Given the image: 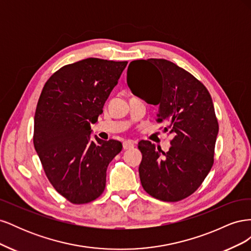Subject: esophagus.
<instances>
[{
	"mask_svg": "<svg viewBox=\"0 0 251 251\" xmlns=\"http://www.w3.org/2000/svg\"><path fill=\"white\" fill-rule=\"evenodd\" d=\"M123 147L125 150H131L134 148V142L131 140H126L123 143Z\"/></svg>",
	"mask_w": 251,
	"mask_h": 251,
	"instance_id": "obj_1",
	"label": "esophagus"
}]
</instances>
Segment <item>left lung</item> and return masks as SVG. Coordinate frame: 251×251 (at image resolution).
<instances>
[{"instance_id": "1", "label": "left lung", "mask_w": 251, "mask_h": 251, "mask_svg": "<svg viewBox=\"0 0 251 251\" xmlns=\"http://www.w3.org/2000/svg\"><path fill=\"white\" fill-rule=\"evenodd\" d=\"M137 75L146 79L143 87ZM126 81L135 95L158 105L157 121L168 125L164 132L173 136L166 153L151 141L138 143L142 187L165 202L187 198L214 164L219 124L208 90L194 75L162 58L133 60Z\"/></svg>"}]
</instances>
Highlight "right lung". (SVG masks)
Returning a JSON list of instances; mask_svg holds the SVG:
<instances>
[{
	"label": "right lung",
	"mask_w": 251,
	"mask_h": 251,
	"mask_svg": "<svg viewBox=\"0 0 251 251\" xmlns=\"http://www.w3.org/2000/svg\"><path fill=\"white\" fill-rule=\"evenodd\" d=\"M127 62L90 57L60 68L45 83L34 115L33 144L55 191L73 204L97 199L109 163L123 149L117 140H90Z\"/></svg>",
	"instance_id": "obj_1"
}]
</instances>
